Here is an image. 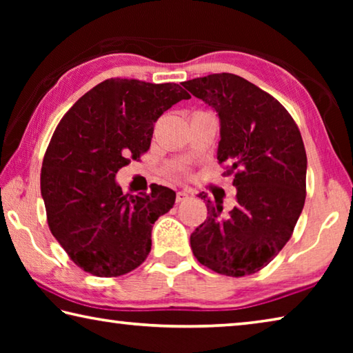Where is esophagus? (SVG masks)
Wrapping results in <instances>:
<instances>
[{"mask_svg": "<svg viewBox=\"0 0 353 353\" xmlns=\"http://www.w3.org/2000/svg\"><path fill=\"white\" fill-rule=\"evenodd\" d=\"M188 198H190V193H188V191H177V194H176V202H177V204H181V202L187 201Z\"/></svg>", "mask_w": 353, "mask_h": 353, "instance_id": "34e87169", "label": "esophagus"}]
</instances>
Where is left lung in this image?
Returning a JSON list of instances; mask_svg holds the SVG:
<instances>
[{
  "label": "left lung",
  "instance_id": "obj_1",
  "mask_svg": "<svg viewBox=\"0 0 353 353\" xmlns=\"http://www.w3.org/2000/svg\"><path fill=\"white\" fill-rule=\"evenodd\" d=\"M219 118L218 160L234 172L236 205L205 194L207 219L190 236L202 265L224 276L265 268L291 238L305 204L307 154L294 119L271 94L230 73L183 82Z\"/></svg>",
  "mask_w": 353,
  "mask_h": 353
}]
</instances>
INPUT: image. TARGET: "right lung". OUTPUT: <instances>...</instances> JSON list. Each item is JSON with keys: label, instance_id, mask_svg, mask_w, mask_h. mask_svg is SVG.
I'll return each instance as SVG.
<instances>
[{"label": "right lung", "instance_id": "1", "mask_svg": "<svg viewBox=\"0 0 353 353\" xmlns=\"http://www.w3.org/2000/svg\"><path fill=\"white\" fill-rule=\"evenodd\" d=\"M190 94L179 83L107 79L59 123L41 165L48 225L77 266L117 277L151 250L152 224L172 208L171 188L123 194L117 172L151 146L154 123Z\"/></svg>", "mask_w": 353, "mask_h": 353}]
</instances>
